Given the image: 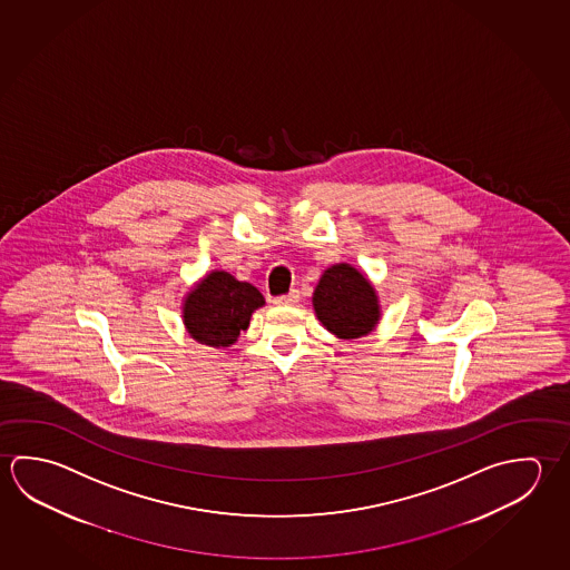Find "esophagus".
I'll list each match as a JSON object with an SVG mask.
<instances>
[{
  "label": "esophagus",
  "mask_w": 570,
  "mask_h": 570,
  "mask_svg": "<svg viewBox=\"0 0 570 570\" xmlns=\"http://www.w3.org/2000/svg\"><path fill=\"white\" fill-rule=\"evenodd\" d=\"M299 294L298 289H292L288 294H284V296H276V298L272 299L276 306H294L296 302H298Z\"/></svg>",
  "instance_id": "1"
}]
</instances>
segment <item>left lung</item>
I'll return each mask as SVG.
<instances>
[{"instance_id": "obj_1", "label": "left lung", "mask_w": 570, "mask_h": 570, "mask_svg": "<svg viewBox=\"0 0 570 570\" xmlns=\"http://www.w3.org/2000/svg\"><path fill=\"white\" fill-rule=\"evenodd\" d=\"M312 306L322 326L342 340L366 336L380 320L376 289L350 264H334L324 271Z\"/></svg>"}]
</instances>
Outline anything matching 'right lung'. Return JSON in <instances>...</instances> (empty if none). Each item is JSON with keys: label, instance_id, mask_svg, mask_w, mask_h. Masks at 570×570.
I'll use <instances>...</instances> for the list:
<instances>
[{"label": "right lung", "instance_id": "right-lung-1", "mask_svg": "<svg viewBox=\"0 0 570 570\" xmlns=\"http://www.w3.org/2000/svg\"><path fill=\"white\" fill-rule=\"evenodd\" d=\"M261 306V289L236 281L228 272L214 271L188 292L181 314L191 338L212 348H228Z\"/></svg>", "mask_w": 570, "mask_h": 570}]
</instances>
